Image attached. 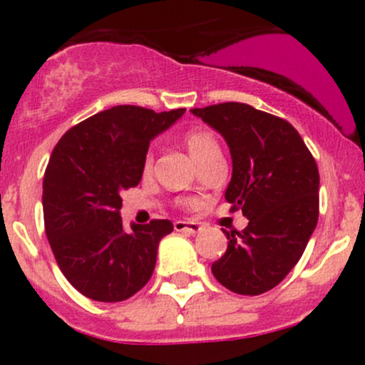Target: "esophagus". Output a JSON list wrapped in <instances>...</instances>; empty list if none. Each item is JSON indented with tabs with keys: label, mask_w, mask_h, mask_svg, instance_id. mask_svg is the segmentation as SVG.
Wrapping results in <instances>:
<instances>
[{
	"label": "esophagus",
	"mask_w": 365,
	"mask_h": 365,
	"mask_svg": "<svg viewBox=\"0 0 365 365\" xmlns=\"http://www.w3.org/2000/svg\"><path fill=\"white\" fill-rule=\"evenodd\" d=\"M175 230L177 232H185V233H197L200 230V225L195 223V221H175Z\"/></svg>",
	"instance_id": "obj_1"
}]
</instances>
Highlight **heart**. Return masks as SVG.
<instances>
[{
	"instance_id": "1",
	"label": "heart",
	"mask_w": 365,
	"mask_h": 365,
	"mask_svg": "<svg viewBox=\"0 0 365 365\" xmlns=\"http://www.w3.org/2000/svg\"><path fill=\"white\" fill-rule=\"evenodd\" d=\"M183 142H185L188 153L192 154V158L195 159L197 165H202L207 159L212 156H217L221 154L220 142H217L216 135L207 128H194L190 132L185 133L183 137ZM150 166H153V153H148L144 156V163H142V170L148 173L150 171Z\"/></svg>"
}]
</instances>
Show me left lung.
Returning <instances> with one entry per match:
<instances>
[{"instance_id":"1","label":"left lung","mask_w":365,"mask_h":365,"mask_svg":"<svg viewBox=\"0 0 365 365\" xmlns=\"http://www.w3.org/2000/svg\"><path fill=\"white\" fill-rule=\"evenodd\" d=\"M225 137L233 171L225 199L249 220L226 232L228 249L211 271L228 290L261 295L302 257L319 217V170L287 120L244 103L190 110Z\"/></svg>"}]
</instances>
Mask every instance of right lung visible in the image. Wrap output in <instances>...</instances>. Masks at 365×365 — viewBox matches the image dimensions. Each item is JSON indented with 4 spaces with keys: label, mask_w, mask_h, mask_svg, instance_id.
<instances>
[{
    "label": "right lung",
    "mask_w": 365,
    "mask_h": 365,
    "mask_svg": "<svg viewBox=\"0 0 365 365\" xmlns=\"http://www.w3.org/2000/svg\"><path fill=\"white\" fill-rule=\"evenodd\" d=\"M185 113L115 106L61 137L43 182L44 228L61 273L82 295L121 302L149 282L170 220L121 221L123 190L139 185L149 142Z\"/></svg>",
    "instance_id": "obj_1"
}]
</instances>
